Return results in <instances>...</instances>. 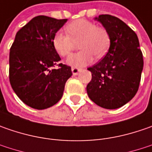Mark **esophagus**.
I'll return each mask as SVG.
<instances>
[{
  "label": "esophagus",
  "mask_w": 152,
  "mask_h": 152,
  "mask_svg": "<svg viewBox=\"0 0 152 152\" xmlns=\"http://www.w3.org/2000/svg\"><path fill=\"white\" fill-rule=\"evenodd\" d=\"M81 70H82V69H81V68H79V67H72V72H73V75H78Z\"/></svg>",
  "instance_id": "34e87169"
}]
</instances>
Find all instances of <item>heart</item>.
Returning a JSON list of instances; mask_svg holds the SVG:
<instances>
[{"label": "heart", "instance_id": "heart-1", "mask_svg": "<svg viewBox=\"0 0 152 152\" xmlns=\"http://www.w3.org/2000/svg\"><path fill=\"white\" fill-rule=\"evenodd\" d=\"M65 30L67 34L57 32L53 36L52 45L56 53L61 56H67L73 50V42L79 39V48L81 49L67 57L68 65L83 67L93 61L94 56L102 57L107 53L110 45V35L106 28L80 18L67 24Z\"/></svg>", "mask_w": 152, "mask_h": 152}]
</instances>
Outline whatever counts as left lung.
Returning <instances> with one entry per match:
<instances>
[{
  "label": "left lung",
  "instance_id": "8db88e82",
  "mask_svg": "<svg viewBox=\"0 0 152 152\" xmlns=\"http://www.w3.org/2000/svg\"><path fill=\"white\" fill-rule=\"evenodd\" d=\"M110 35V47L100 61L89 67L91 82L86 90L92 102L106 109L121 107L135 96L143 69L137 34L112 15L96 18Z\"/></svg>",
  "mask_w": 152,
  "mask_h": 152
}]
</instances>
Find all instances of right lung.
<instances>
[{"mask_svg":"<svg viewBox=\"0 0 152 152\" xmlns=\"http://www.w3.org/2000/svg\"><path fill=\"white\" fill-rule=\"evenodd\" d=\"M67 21L37 16L18 31L10 48V84L30 107L43 110L56 104L73 74L52 45L54 34Z\"/></svg>","mask_w":152,"mask_h":152,"instance_id":"add662e5","label":"right lung"}]
</instances>
